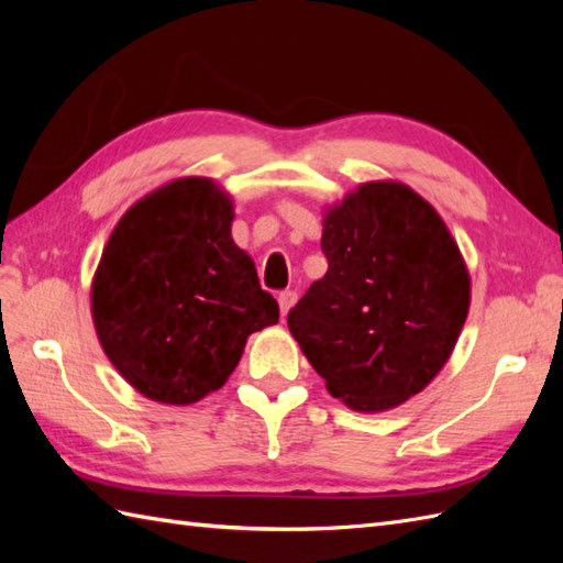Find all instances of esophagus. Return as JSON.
I'll list each match as a JSON object with an SVG mask.
<instances>
[{
    "label": "esophagus",
    "mask_w": 563,
    "mask_h": 563,
    "mask_svg": "<svg viewBox=\"0 0 563 563\" xmlns=\"http://www.w3.org/2000/svg\"><path fill=\"white\" fill-rule=\"evenodd\" d=\"M297 302V292L295 290H283L280 295H278V305H280V314L285 317L290 312V307Z\"/></svg>",
    "instance_id": "obj_1"
}]
</instances>
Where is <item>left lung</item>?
Segmentation results:
<instances>
[{"label": "left lung", "instance_id": "8db88e82", "mask_svg": "<svg viewBox=\"0 0 563 563\" xmlns=\"http://www.w3.org/2000/svg\"><path fill=\"white\" fill-rule=\"evenodd\" d=\"M329 271L288 327L331 397L385 411L421 391L457 343L470 275L445 222L401 184H365L324 218Z\"/></svg>", "mask_w": 563, "mask_h": 563}]
</instances>
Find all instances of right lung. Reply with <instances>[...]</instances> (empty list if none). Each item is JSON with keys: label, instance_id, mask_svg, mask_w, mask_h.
Here are the masks:
<instances>
[{"label": "right lung", "instance_id": "add662e5", "mask_svg": "<svg viewBox=\"0 0 563 563\" xmlns=\"http://www.w3.org/2000/svg\"><path fill=\"white\" fill-rule=\"evenodd\" d=\"M232 202L178 178L130 208L103 249L91 314L109 361L147 399L196 404L220 389L278 302L232 242Z\"/></svg>", "mask_w": 563, "mask_h": 563}]
</instances>
